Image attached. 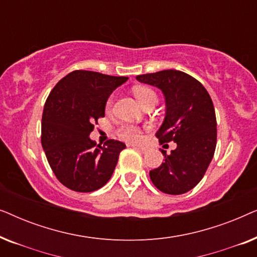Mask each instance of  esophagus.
<instances>
[{"label":"esophagus","mask_w":257,"mask_h":257,"mask_svg":"<svg viewBox=\"0 0 257 257\" xmlns=\"http://www.w3.org/2000/svg\"><path fill=\"white\" fill-rule=\"evenodd\" d=\"M133 149H136V150H138V151H140V152H143V153H145L146 151H147V149L146 147H143V146H139V145H131Z\"/></svg>","instance_id":"obj_1"}]
</instances>
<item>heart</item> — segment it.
I'll return each mask as SVG.
<instances>
[{"label": "heart", "instance_id": "heart-1", "mask_svg": "<svg viewBox=\"0 0 257 257\" xmlns=\"http://www.w3.org/2000/svg\"><path fill=\"white\" fill-rule=\"evenodd\" d=\"M133 91H135L136 97L138 98V100L140 101V104L142 105H145L147 101H149L150 99H152V98H156L157 99L156 93H154L151 89H149V87L137 86V87H135V90ZM111 106H112V99L110 98V99L107 100V104H106L107 110H110ZM118 136L120 137L121 139L127 140V142L137 143L142 139V130H140L139 127H137V126H135V125H122L118 130Z\"/></svg>", "mask_w": 257, "mask_h": 257}]
</instances>
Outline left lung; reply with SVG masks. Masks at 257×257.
I'll list each match as a JSON object with an SVG mask.
<instances>
[{
	"label": "left lung",
	"instance_id": "8db88e82",
	"mask_svg": "<svg viewBox=\"0 0 257 257\" xmlns=\"http://www.w3.org/2000/svg\"><path fill=\"white\" fill-rule=\"evenodd\" d=\"M136 78L161 90L166 110L156 136L160 144L177 143L171 154L161 151L165 161L150 171L151 180L166 194H184L201 181L215 152L216 117L212 98L201 83L178 70Z\"/></svg>",
	"mask_w": 257,
	"mask_h": 257
}]
</instances>
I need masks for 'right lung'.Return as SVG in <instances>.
Returning <instances> with one entry per match:
<instances>
[{"mask_svg":"<svg viewBox=\"0 0 257 257\" xmlns=\"http://www.w3.org/2000/svg\"><path fill=\"white\" fill-rule=\"evenodd\" d=\"M128 77L76 70L56 84L42 115V147L56 178L75 192L103 187L113 174L125 144L104 146L90 138L94 121L105 115L110 94Z\"/></svg>","mask_w":257,"mask_h":257,"instance_id":"add662e5","label":"right lung"}]
</instances>
